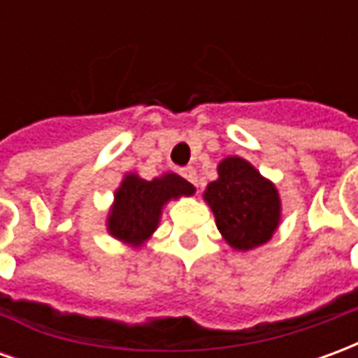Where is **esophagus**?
<instances>
[{"label": "esophagus", "instance_id": "esophagus-1", "mask_svg": "<svg viewBox=\"0 0 358 358\" xmlns=\"http://www.w3.org/2000/svg\"><path fill=\"white\" fill-rule=\"evenodd\" d=\"M180 174H182V176H184V178L189 182V184L197 186V172H195V169H192V166H186V169H182V171H180Z\"/></svg>", "mask_w": 358, "mask_h": 358}]
</instances>
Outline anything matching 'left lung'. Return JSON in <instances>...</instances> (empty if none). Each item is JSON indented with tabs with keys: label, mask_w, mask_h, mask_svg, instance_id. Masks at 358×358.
Returning a JSON list of instances; mask_svg holds the SVG:
<instances>
[{
	"label": "left lung",
	"mask_w": 358,
	"mask_h": 358,
	"mask_svg": "<svg viewBox=\"0 0 358 358\" xmlns=\"http://www.w3.org/2000/svg\"><path fill=\"white\" fill-rule=\"evenodd\" d=\"M205 199L224 240L240 251L266 243L280 222L276 187L240 157L218 164V180L207 186Z\"/></svg>",
	"instance_id": "1"
}]
</instances>
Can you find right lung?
Segmentation results:
<instances>
[{"label": "right lung", "instance_id": "obj_1", "mask_svg": "<svg viewBox=\"0 0 358 358\" xmlns=\"http://www.w3.org/2000/svg\"><path fill=\"white\" fill-rule=\"evenodd\" d=\"M195 187L178 174H164L151 182L128 174L115 194L109 215V232L134 248L141 245L159 224L161 209L169 199L192 195Z\"/></svg>", "mask_w": 358, "mask_h": 358}]
</instances>
